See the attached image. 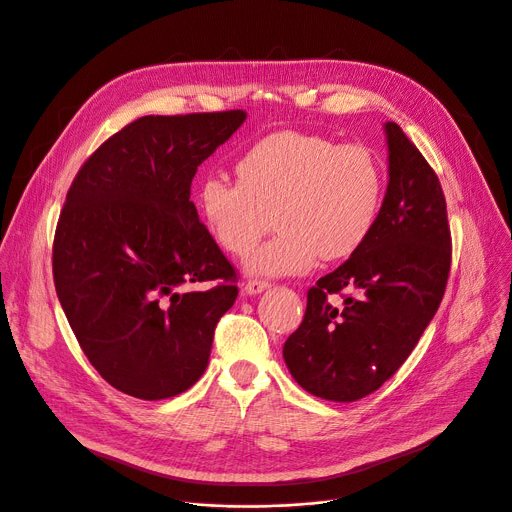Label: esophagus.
Returning <instances> with one entry per match:
<instances>
[{
  "label": "esophagus",
  "mask_w": 512,
  "mask_h": 512,
  "mask_svg": "<svg viewBox=\"0 0 512 512\" xmlns=\"http://www.w3.org/2000/svg\"><path fill=\"white\" fill-rule=\"evenodd\" d=\"M269 288H271L269 282H263V280H249V282L245 284V294L255 296V294H261V292L269 290Z\"/></svg>",
  "instance_id": "34e87169"
}]
</instances>
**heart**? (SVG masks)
Instances as JSON below:
<instances>
[{
  "label": "heart",
  "instance_id": "b5f03b06",
  "mask_svg": "<svg viewBox=\"0 0 512 512\" xmlns=\"http://www.w3.org/2000/svg\"><path fill=\"white\" fill-rule=\"evenodd\" d=\"M237 183L202 179L198 210L214 245L243 257L269 228L277 235L245 261L249 273L300 275L316 259L351 257L369 239L384 200V169L363 145L284 130L261 138L237 165Z\"/></svg>",
  "mask_w": 512,
  "mask_h": 512
}]
</instances>
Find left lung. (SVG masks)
I'll return each mask as SVG.
<instances>
[{
    "label": "left lung",
    "instance_id": "1",
    "mask_svg": "<svg viewBox=\"0 0 512 512\" xmlns=\"http://www.w3.org/2000/svg\"><path fill=\"white\" fill-rule=\"evenodd\" d=\"M384 130L390 181L378 222L359 251L308 290L304 320L284 345L294 380L324 400L355 402L390 380L447 286L451 232L439 177L396 122ZM331 293L344 296L343 309L330 306Z\"/></svg>",
    "mask_w": 512,
    "mask_h": 512
}]
</instances>
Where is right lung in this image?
Instances as JSON below:
<instances>
[{
    "label": "right lung",
    "instance_id": "1",
    "mask_svg": "<svg viewBox=\"0 0 512 512\" xmlns=\"http://www.w3.org/2000/svg\"><path fill=\"white\" fill-rule=\"evenodd\" d=\"M245 118H138L81 165L67 192L53 243L57 296L89 363L128 396L163 400L192 388L239 296L237 271L190 196L198 165ZM200 281L217 284L178 292Z\"/></svg>",
    "mask_w": 512,
    "mask_h": 512
}]
</instances>
